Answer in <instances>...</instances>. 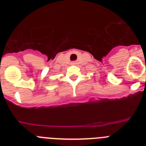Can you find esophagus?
<instances>
[{"instance_id": "esophagus-1", "label": "esophagus", "mask_w": 146, "mask_h": 146, "mask_svg": "<svg viewBox=\"0 0 146 146\" xmlns=\"http://www.w3.org/2000/svg\"><path fill=\"white\" fill-rule=\"evenodd\" d=\"M72 65H74V64H75V62H72Z\"/></svg>"}]
</instances>
